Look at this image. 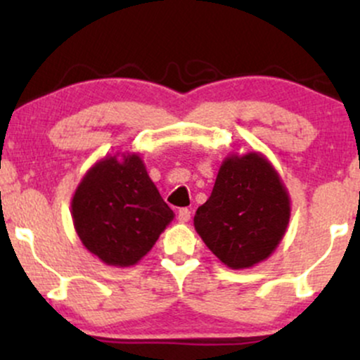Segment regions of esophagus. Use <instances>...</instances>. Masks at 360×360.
Returning <instances> with one entry per match:
<instances>
[{"label": "esophagus", "mask_w": 360, "mask_h": 360, "mask_svg": "<svg viewBox=\"0 0 360 360\" xmlns=\"http://www.w3.org/2000/svg\"><path fill=\"white\" fill-rule=\"evenodd\" d=\"M177 220L183 221V223L189 221V220H191V212H189L188 208H181L179 212H177Z\"/></svg>", "instance_id": "obj_1"}]
</instances>
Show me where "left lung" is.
Instances as JSON below:
<instances>
[{"label": "left lung", "instance_id": "obj_1", "mask_svg": "<svg viewBox=\"0 0 360 360\" xmlns=\"http://www.w3.org/2000/svg\"><path fill=\"white\" fill-rule=\"evenodd\" d=\"M291 206L283 181L257 152L223 160L212 196L194 214V229L232 269L267 259L288 229Z\"/></svg>", "mask_w": 360, "mask_h": 360}]
</instances>
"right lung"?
Segmentation results:
<instances>
[{"label": "right lung", "instance_id": "obj_1", "mask_svg": "<svg viewBox=\"0 0 360 360\" xmlns=\"http://www.w3.org/2000/svg\"><path fill=\"white\" fill-rule=\"evenodd\" d=\"M71 206L82 245L118 267L137 264L174 218L137 154L108 155L94 164Z\"/></svg>", "mask_w": 360, "mask_h": 360}]
</instances>
